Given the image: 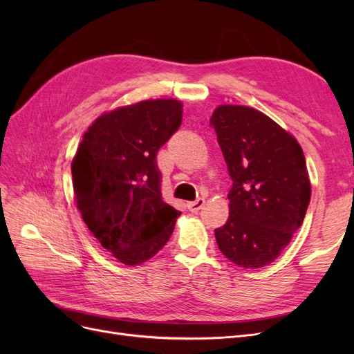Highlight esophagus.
Masks as SVG:
<instances>
[{
	"label": "esophagus",
	"instance_id": "34e87169",
	"mask_svg": "<svg viewBox=\"0 0 354 354\" xmlns=\"http://www.w3.org/2000/svg\"><path fill=\"white\" fill-rule=\"evenodd\" d=\"M203 205H205V199H203V198H198V199L194 201V202H189V203H187V208H189V211H192V212H198L199 209H202Z\"/></svg>",
	"mask_w": 354,
	"mask_h": 354
}]
</instances>
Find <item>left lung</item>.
Wrapping results in <instances>:
<instances>
[{
    "label": "left lung",
    "mask_w": 354,
    "mask_h": 354,
    "mask_svg": "<svg viewBox=\"0 0 354 354\" xmlns=\"http://www.w3.org/2000/svg\"><path fill=\"white\" fill-rule=\"evenodd\" d=\"M209 125L233 181L217 245L236 266L260 269L281 255L306 217L312 187L303 149L269 116L246 106H218Z\"/></svg>",
    "instance_id": "obj_1"
}]
</instances>
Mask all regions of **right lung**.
Returning <instances> with one entry per match:
<instances>
[{
	"mask_svg": "<svg viewBox=\"0 0 354 354\" xmlns=\"http://www.w3.org/2000/svg\"><path fill=\"white\" fill-rule=\"evenodd\" d=\"M180 102L146 100L102 115L72 160L75 201L104 250L127 266L168 242L180 211L162 201L156 155L181 125Z\"/></svg>",
	"mask_w": 354,
	"mask_h": 354,
	"instance_id": "add662e5",
	"label": "right lung"
}]
</instances>
